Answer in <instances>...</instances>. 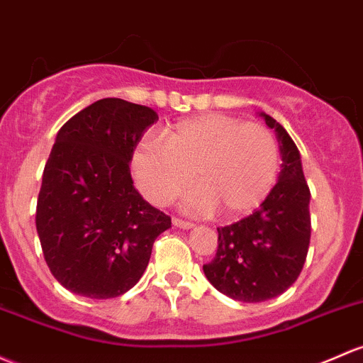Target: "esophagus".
Instances as JSON below:
<instances>
[{
	"mask_svg": "<svg viewBox=\"0 0 363 363\" xmlns=\"http://www.w3.org/2000/svg\"><path fill=\"white\" fill-rule=\"evenodd\" d=\"M172 223H174V226H175V228H181V230H191V228L194 226V224H193V223H189V220L177 219V217H175V219L172 220Z\"/></svg>",
	"mask_w": 363,
	"mask_h": 363,
	"instance_id": "34e87169",
	"label": "esophagus"
}]
</instances>
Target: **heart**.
Returning <instances> with one entry per match:
<instances>
[{
    "label": "heart",
    "instance_id": "b5f03b06",
    "mask_svg": "<svg viewBox=\"0 0 363 363\" xmlns=\"http://www.w3.org/2000/svg\"><path fill=\"white\" fill-rule=\"evenodd\" d=\"M137 186L165 207L194 181L182 200L194 216L220 211L224 219L250 213L266 200L278 174V146L268 128L228 114L188 118L162 132V144L143 139L130 160Z\"/></svg>",
    "mask_w": 363,
    "mask_h": 363
}]
</instances>
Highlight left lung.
I'll return each instance as SVG.
<instances>
[{
  "label": "left lung",
  "mask_w": 363,
  "mask_h": 363,
  "mask_svg": "<svg viewBox=\"0 0 363 363\" xmlns=\"http://www.w3.org/2000/svg\"><path fill=\"white\" fill-rule=\"evenodd\" d=\"M277 132L281 170L261 207L230 226L217 228V252L203 273L224 296L242 303H262L297 280L311 236L310 188L301 155L274 118L259 113Z\"/></svg>",
  "instance_id": "left-lung-1"
}]
</instances>
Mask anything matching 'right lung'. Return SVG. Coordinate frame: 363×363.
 Segmentation results:
<instances>
[{
  "label": "right lung",
  "instance_id": "right-lung-1",
  "mask_svg": "<svg viewBox=\"0 0 363 363\" xmlns=\"http://www.w3.org/2000/svg\"><path fill=\"white\" fill-rule=\"evenodd\" d=\"M158 121L146 106L101 99L62 125L38 194L45 261L67 291L118 297L140 280L155 240L172 226L133 188L130 160Z\"/></svg>",
  "mask_w": 363,
  "mask_h": 363
}]
</instances>
